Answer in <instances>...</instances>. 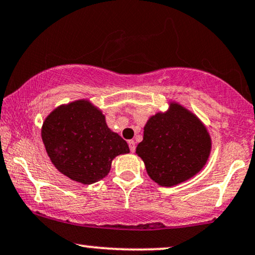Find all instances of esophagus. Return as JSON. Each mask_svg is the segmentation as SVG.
<instances>
[{
	"instance_id": "obj_1",
	"label": "esophagus",
	"mask_w": 255,
	"mask_h": 255,
	"mask_svg": "<svg viewBox=\"0 0 255 255\" xmlns=\"http://www.w3.org/2000/svg\"><path fill=\"white\" fill-rule=\"evenodd\" d=\"M128 146H129L130 152H135V141L129 140L128 141Z\"/></svg>"
}]
</instances>
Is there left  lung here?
Listing matches in <instances>:
<instances>
[{
	"label": "left lung",
	"mask_w": 255,
	"mask_h": 255,
	"mask_svg": "<svg viewBox=\"0 0 255 255\" xmlns=\"http://www.w3.org/2000/svg\"><path fill=\"white\" fill-rule=\"evenodd\" d=\"M211 137L203 122L185 107L171 102L166 112L151 116L143 127L136 154L149 178L174 186L196 176L207 164Z\"/></svg>",
	"instance_id": "left-lung-1"
}]
</instances>
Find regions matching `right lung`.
<instances>
[{
    "instance_id": "add662e5",
    "label": "right lung",
    "mask_w": 255,
    "mask_h": 255,
    "mask_svg": "<svg viewBox=\"0 0 255 255\" xmlns=\"http://www.w3.org/2000/svg\"><path fill=\"white\" fill-rule=\"evenodd\" d=\"M41 137L57 170L85 185L108 176L114 158L129 153L127 142L110 129L101 109L89 100L61 104L51 112Z\"/></svg>"
}]
</instances>
